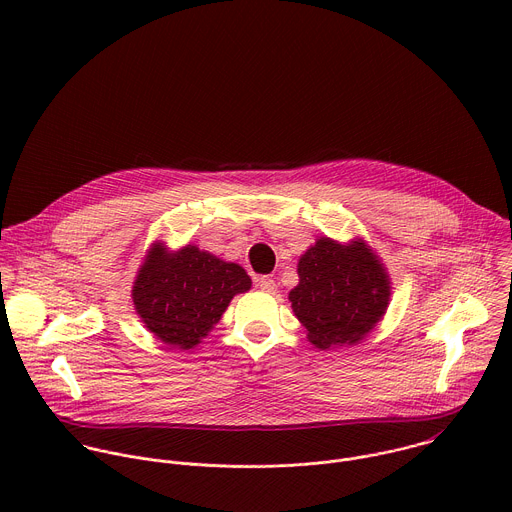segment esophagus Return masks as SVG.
I'll return each mask as SVG.
<instances>
[{
  "mask_svg": "<svg viewBox=\"0 0 512 512\" xmlns=\"http://www.w3.org/2000/svg\"><path fill=\"white\" fill-rule=\"evenodd\" d=\"M257 285H259L261 291H267V294H273V291L277 289V283H275L271 277H267V275L259 277V279H257Z\"/></svg>",
  "mask_w": 512,
  "mask_h": 512,
  "instance_id": "34e87169",
  "label": "esophagus"
}]
</instances>
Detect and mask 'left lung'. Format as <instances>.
Here are the masks:
<instances>
[{
	"label": "left lung",
	"mask_w": 512,
	"mask_h": 512,
	"mask_svg": "<svg viewBox=\"0 0 512 512\" xmlns=\"http://www.w3.org/2000/svg\"><path fill=\"white\" fill-rule=\"evenodd\" d=\"M298 275L289 302L318 348L356 344L387 310V273L364 243L318 239L300 259Z\"/></svg>",
	"instance_id": "8db88e82"
}]
</instances>
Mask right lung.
<instances>
[{"label": "right lung", "mask_w": 512, "mask_h": 512, "mask_svg": "<svg viewBox=\"0 0 512 512\" xmlns=\"http://www.w3.org/2000/svg\"><path fill=\"white\" fill-rule=\"evenodd\" d=\"M249 287L251 277L237 263L192 245L174 255L156 245L135 279L133 304L154 336L188 350L221 320L233 296Z\"/></svg>", "instance_id": "obj_1"}]
</instances>
